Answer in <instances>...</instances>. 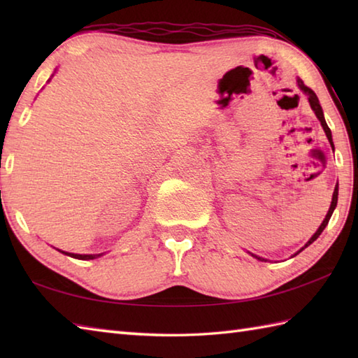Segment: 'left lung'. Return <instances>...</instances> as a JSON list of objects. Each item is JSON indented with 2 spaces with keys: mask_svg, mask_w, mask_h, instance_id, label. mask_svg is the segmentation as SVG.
Here are the masks:
<instances>
[{
  "mask_svg": "<svg viewBox=\"0 0 358 358\" xmlns=\"http://www.w3.org/2000/svg\"><path fill=\"white\" fill-rule=\"evenodd\" d=\"M296 85H299V87L303 90V92H305L306 95H308V100H309V104H310V108H313V110L315 112V115H317V118L320 120V123H322V127H323V131H324V134H326V136H328V140H329V143H331V146L334 148V143H332V134H331V129L328 127V124H326V121H324V115H323V109H322V106H320V101H318V98H317V95H315V92L310 87H308L305 83H303L300 78L296 80ZM337 200H338V183H337V186H336V189H334V194H332V201H331V208H329V210H328V214H326V217H324V220H323V223L320 224V227H318L317 229V232L313 235V237L309 238V241L306 243L305 246H303L299 252L296 254H300L303 249L305 248H308L309 245H313V243L320 237V234L324 231V227L328 226V223H329V218H331V215H332V212H334V209H336V206H337ZM296 254H294L292 257H295ZM252 257H255L257 260H260V262H266L264 258H262V257H257V255H254L252 254Z\"/></svg>",
  "mask_w": 358,
  "mask_h": 358,
  "instance_id": "obj_1",
  "label": "left lung"
}]
</instances>
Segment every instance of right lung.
<instances>
[{
  "mask_svg": "<svg viewBox=\"0 0 358 358\" xmlns=\"http://www.w3.org/2000/svg\"><path fill=\"white\" fill-rule=\"evenodd\" d=\"M59 252L64 255H69L72 258H78V260H94V258H98L103 255V254H71V252H64V250H59Z\"/></svg>",
  "mask_w": 358,
  "mask_h": 358,
  "instance_id": "1",
  "label": "right lung"
}]
</instances>
